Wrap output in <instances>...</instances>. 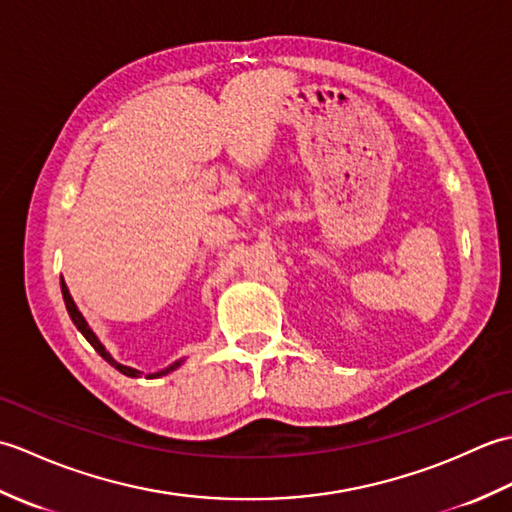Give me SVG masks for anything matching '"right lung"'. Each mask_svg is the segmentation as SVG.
I'll return each instance as SVG.
<instances>
[{"mask_svg":"<svg viewBox=\"0 0 512 512\" xmlns=\"http://www.w3.org/2000/svg\"><path fill=\"white\" fill-rule=\"evenodd\" d=\"M61 292H63V301H65V308H68V314H70V319H72V323L76 325V330H79L85 339H88V343L94 347L96 352H99L107 363H110L112 367H116L118 372L121 374H125V376H129V378H138L140 376V372L138 369H134V367H127V365H121V363H116L114 358H112V354L105 350V345L99 341V336H96L94 332H92V328L88 325V321L83 319V314L79 312V308H76V303H74V299H72V295H70V290H68V286H65V281L61 279ZM182 365V361H176L173 365H169V367H165L162 369V372H156V374H147L145 378H158V376H165V374H169V372H173V369L176 367H180Z\"/></svg>","mask_w":512,"mask_h":512,"instance_id":"1","label":"right lung"}]
</instances>
